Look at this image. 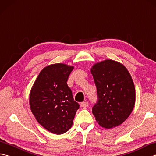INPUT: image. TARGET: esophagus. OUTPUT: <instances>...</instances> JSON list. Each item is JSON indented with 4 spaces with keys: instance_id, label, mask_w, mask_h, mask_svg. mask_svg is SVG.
Listing matches in <instances>:
<instances>
[{
    "instance_id": "34e87169",
    "label": "esophagus",
    "mask_w": 156,
    "mask_h": 156,
    "mask_svg": "<svg viewBox=\"0 0 156 156\" xmlns=\"http://www.w3.org/2000/svg\"><path fill=\"white\" fill-rule=\"evenodd\" d=\"M88 106V102H81L80 103V107H82V108H86V107H87Z\"/></svg>"
}]
</instances>
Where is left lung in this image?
I'll use <instances>...</instances> for the list:
<instances>
[{"label":"left lung","mask_w":156,"mask_h":156,"mask_svg":"<svg viewBox=\"0 0 156 156\" xmlns=\"http://www.w3.org/2000/svg\"><path fill=\"white\" fill-rule=\"evenodd\" d=\"M90 72L98 98L92 108L96 121L106 129L120 125L135 104V88L130 73L121 63L108 59L94 64Z\"/></svg>","instance_id":"left-lung-1"}]
</instances>
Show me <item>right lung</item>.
<instances>
[{
	"label": "right lung",
	"mask_w": 156,
	"mask_h": 156,
	"mask_svg": "<svg viewBox=\"0 0 156 156\" xmlns=\"http://www.w3.org/2000/svg\"><path fill=\"white\" fill-rule=\"evenodd\" d=\"M74 66H47L39 73L29 94V105L36 120L46 130L63 134L73 125L79 104L67 84Z\"/></svg>",
	"instance_id": "obj_1"
}]
</instances>
